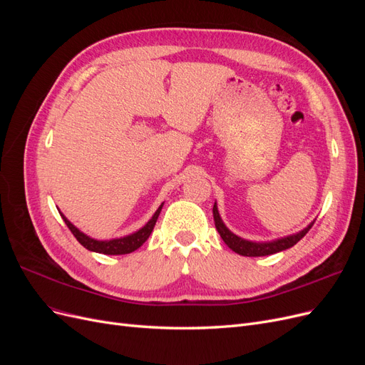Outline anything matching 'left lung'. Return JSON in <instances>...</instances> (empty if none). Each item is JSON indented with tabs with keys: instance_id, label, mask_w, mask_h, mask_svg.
I'll return each mask as SVG.
<instances>
[{
	"instance_id": "obj_1",
	"label": "left lung",
	"mask_w": 365,
	"mask_h": 365,
	"mask_svg": "<svg viewBox=\"0 0 365 365\" xmlns=\"http://www.w3.org/2000/svg\"><path fill=\"white\" fill-rule=\"evenodd\" d=\"M213 217H215V225H216L217 233L228 245V248L240 254V256H247V257L269 256V254H275V252H280L283 250H288V248L294 247L298 240H302L306 236L307 231L311 230L314 225V222H311L304 230L298 231V233H295V235L286 236L282 239H275L271 242H251V240L236 236L235 233H231V231L222 222V219H220V216H219L216 202L213 205Z\"/></svg>"
}]
</instances>
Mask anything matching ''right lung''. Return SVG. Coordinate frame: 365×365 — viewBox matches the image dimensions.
<instances>
[{
	"instance_id": "obj_1",
	"label": "right lung",
	"mask_w": 365,
	"mask_h": 365,
	"mask_svg": "<svg viewBox=\"0 0 365 365\" xmlns=\"http://www.w3.org/2000/svg\"><path fill=\"white\" fill-rule=\"evenodd\" d=\"M161 208H163V204L158 207L157 212L153 213L149 222L145 227H141L138 231H135V233L123 236V237H117V239H109V240H97L90 236H86L79 228L74 227L61 212L59 213H61L62 219L65 220V224H67V227L70 228L71 233L74 235V237L79 240V244L83 245L86 250L94 251V252H101V254H108V256H120V254H129L132 251H135L143 244H145L148 237L150 236L153 227H155V224H157V219L160 216Z\"/></svg>"
}]
</instances>
